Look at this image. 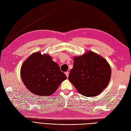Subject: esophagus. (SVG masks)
Returning <instances> with one entry per match:
<instances>
[{
  "label": "esophagus",
  "instance_id": "1",
  "mask_svg": "<svg viewBox=\"0 0 131 131\" xmlns=\"http://www.w3.org/2000/svg\"><path fill=\"white\" fill-rule=\"evenodd\" d=\"M65 74L66 75L67 77L68 78V76H69V72H65Z\"/></svg>",
  "mask_w": 131,
  "mask_h": 131
}]
</instances>
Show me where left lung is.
<instances>
[{
  "label": "left lung",
  "mask_w": 131,
  "mask_h": 131,
  "mask_svg": "<svg viewBox=\"0 0 131 131\" xmlns=\"http://www.w3.org/2000/svg\"><path fill=\"white\" fill-rule=\"evenodd\" d=\"M111 73L110 67L104 58L88 51L74 58L68 79L79 93L86 97H94L108 86Z\"/></svg>",
  "instance_id": "8db88e82"
}]
</instances>
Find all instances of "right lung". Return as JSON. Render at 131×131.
I'll list each match as a JSON object with an SVG mask.
<instances>
[{
    "label": "right lung",
    "instance_id": "add662e5",
    "mask_svg": "<svg viewBox=\"0 0 131 131\" xmlns=\"http://www.w3.org/2000/svg\"><path fill=\"white\" fill-rule=\"evenodd\" d=\"M23 82L31 92L38 96L52 94L67 79L57 63L48 54L34 53L23 63L21 69Z\"/></svg>",
    "mask_w": 131,
    "mask_h": 131
}]
</instances>
